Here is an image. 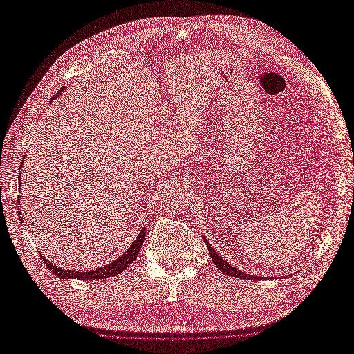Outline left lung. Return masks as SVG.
<instances>
[{"mask_svg": "<svg viewBox=\"0 0 354 354\" xmlns=\"http://www.w3.org/2000/svg\"><path fill=\"white\" fill-rule=\"evenodd\" d=\"M206 246H208V250H209V254H211V258H212V262L218 266V270H221L224 274L231 275V277H237V278H241V279H261V278H262V277L259 278V277L249 275V274H245V272L239 271L236 266L230 265V263L225 262L223 258H219V256L216 254V252L214 250V248L209 245L208 241H206Z\"/></svg>", "mask_w": 354, "mask_h": 354, "instance_id": "1", "label": "left lung"}]
</instances>
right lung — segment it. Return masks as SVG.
<instances>
[{"instance_id": "1", "label": "right lung", "mask_w": 354, "mask_h": 354, "mask_svg": "<svg viewBox=\"0 0 354 354\" xmlns=\"http://www.w3.org/2000/svg\"><path fill=\"white\" fill-rule=\"evenodd\" d=\"M19 216H21L20 211H19ZM145 234H146V231H145V228H142L138 239L131 243V246L126 250L124 254H121L120 258L117 261H114L113 263H109L106 266H100L98 270L80 272V271H76V270L71 271V270H63V268H57L55 265H53L50 261H46V259H44V262H45L48 270H50L54 275H57L59 278L91 279V281H93V279H105V278H109V277H115V275L123 272L129 265H131L133 261H136L138 254H139V250H140V248L143 245Z\"/></svg>"}]
</instances>
